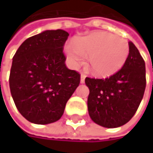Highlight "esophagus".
Masks as SVG:
<instances>
[{
    "instance_id": "obj_1",
    "label": "esophagus",
    "mask_w": 153,
    "mask_h": 153,
    "mask_svg": "<svg viewBox=\"0 0 153 153\" xmlns=\"http://www.w3.org/2000/svg\"><path fill=\"white\" fill-rule=\"evenodd\" d=\"M85 78H86V74L82 73L81 75H80V82L81 83H84L85 82Z\"/></svg>"
}]
</instances>
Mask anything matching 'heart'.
<instances>
[{
  "instance_id": "heart-1",
  "label": "heart",
  "mask_w": 153,
  "mask_h": 153,
  "mask_svg": "<svg viewBox=\"0 0 153 153\" xmlns=\"http://www.w3.org/2000/svg\"><path fill=\"white\" fill-rule=\"evenodd\" d=\"M65 53L72 66L79 67L88 56L91 71L97 76H110L118 72L125 64L128 53V42L108 33H94L69 43Z\"/></svg>"
}]
</instances>
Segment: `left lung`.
<instances>
[{"mask_svg":"<svg viewBox=\"0 0 153 153\" xmlns=\"http://www.w3.org/2000/svg\"><path fill=\"white\" fill-rule=\"evenodd\" d=\"M129 44L128 56L117 73L105 79L87 77L88 110L91 120L105 128L120 127L137 111L145 86V63L137 47Z\"/></svg>","mask_w":153,"mask_h":153,"instance_id":"obj_1","label":"left lung"}]
</instances>
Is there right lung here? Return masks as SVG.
Masks as SVG:
<instances>
[{"instance_id": "right-lung-1", "label": "right lung", "mask_w": 153, "mask_h": 153, "mask_svg": "<svg viewBox=\"0 0 153 153\" xmlns=\"http://www.w3.org/2000/svg\"><path fill=\"white\" fill-rule=\"evenodd\" d=\"M64 30H47L26 39L13 56L10 88L18 111L30 122L58 120L80 82V74L65 65Z\"/></svg>"}]
</instances>
